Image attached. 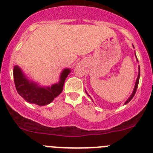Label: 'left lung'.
I'll list each match as a JSON object with an SVG mask.
<instances>
[{"label":"left lung","instance_id":"1","mask_svg":"<svg viewBox=\"0 0 153 153\" xmlns=\"http://www.w3.org/2000/svg\"><path fill=\"white\" fill-rule=\"evenodd\" d=\"M132 47H134V46L132 45ZM135 58H136V60H137V61H138V59H137V57H136V55H135ZM139 78H140V67L139 66H138V78H137V79H136V81H135V87H134V89H133V91H132V93L131 94V95L129 97V98H128L127 100H126V102L124 103V104H128V103L129 102V101H131V100L132 99V98H133L134 97V95H135V92H136V90H137V88H138V82H139ZM86 91V90H85ZM86 93L87 94V95L88 96H89V94L87 93V92H86ZM90 97V96H89ZM91 98V97H90ZM91 99H92V98H91Z\"/></svg>","mask_w":153,"mask_h":153}]
</instances>
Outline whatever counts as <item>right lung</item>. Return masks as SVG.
I'll return each mask as SVG.
<instances>
[{
  "instance_id": "obj_1",
  "label": "right lung",
  "mask_w": 153,
  "mask_h": 153,
  "mask_svg": "<svg viewBox=\"0 0 153 153\" xmlns=\"http://www.w3.org/2000/svg\"><path fill=\"white\" fill-rule=\"evenodd\" d=\"M70 72L69 68L63 69L59 81L51 86H40L38 83L31 81L17 65L14 67L13 77L17 92L27 102L45 106L50 104L62 92L65 80Z\"/></svg>"
}]
</instances>
